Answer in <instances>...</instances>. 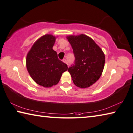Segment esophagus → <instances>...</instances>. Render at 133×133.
<instances>
[{
    "instance_id": "obj_1",
    "label": "esophagus",
    "mask_w": 133,
    "mask_h": 133,
    "mask_svg": "<svg viewBox=\"0 0 133 133\" xmlns=\"http://www.w3.org/2000/svg\"><path fill=\"white\" fill-rule=\"evenodd\" d=\"M62 61H63L64 63H65V64H66L68 65V62H67V61H66V59H62Z\"/></svg>"
}]
</instances>
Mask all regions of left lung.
<instances>
[{
	"instance_id": "left-lung-1",
	"label": "left lung",
	"mask_w": 133,
	"mask_h": 133,
	"mask_svg": "<svg viewBox=\"0 0 133 133\" xmlns=\"http://www.w3.org/2000/svg\"><path fill=\"white\" fill-rule=\"evenodd\" d=\"M75 56L74 63L68 71L76 86L86 88L101 76L105 64V55L92 39L85 35L69 36Z\"/></svg>"
}]
</instances>
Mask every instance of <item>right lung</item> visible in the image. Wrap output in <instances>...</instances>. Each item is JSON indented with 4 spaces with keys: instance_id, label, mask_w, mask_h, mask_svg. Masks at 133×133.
Segmentation results:
<instances>
[{
    "instance_id": "1",
    "label": "right lung",
    "mask_w": 133,
    "mask_h": 133,
    "mask_svg": "<svg viewBox=\"0 0 133 133\" xmlns=\"http://www.w3.org/2000/svg\"><path fill=\"white\" fill-rule=\"evenodd\" d=\"M55 41L51 35H45L34 43L26 56L29 75L36 83L45 87L57 84L68 69L67 65L58 59L52 49Z\"/></svg>"
}]
</instances>
